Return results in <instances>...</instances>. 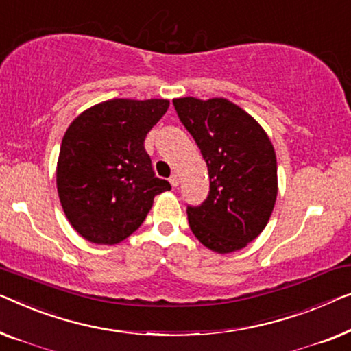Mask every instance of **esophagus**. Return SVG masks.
<instances>
[{
	"label": "esophagus",
	"mask_w": 351,
	"mask_h": 351,
	"mask_svg": "<svg viewBox=\"0 0 351 351\" xmlns=\"http://www.w3.org/2000/svg\"><path fill=\"white\" fill-rule=\"evenodd\" d=\"M170 184L173 187H178V184H180V178H178V175H171L170 176Z\"/></svg>",
	"instance_id": "1"
}]
</instances>
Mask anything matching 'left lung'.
Wrapping results in <instances>:
<instances>
[{
	"instance_id": "obj_1",
	"label": "left lung",
	"mask_w": 351,
	"mask_h": 351,
	"mask_svg": "<svg viewBox=\"0 0 351 351\" xmlns=\"http://www.w3.org/2000/svg\"><path fill=\"white\" fill-rule=\"evenodd\" d=\"M173 106L210 176L206 199L197 206L187 205L191 230L216 253L245 248L267 226L278 191L276 157L267 133L226 98H176Z\"/></svg>"
}]
</instances>
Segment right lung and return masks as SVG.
Returning <instances> with one entry per match:
<instances>
[{"label":"right lung","instance_id":"right-lung-1","mask_svg":"<svg viewBox=\"0 0 351 351\" xmlns=\"http://www.w3.org/2000/svg\"><path fill=\"white\" fill-rule=\"evenodd\" d=\"M169 100L103 101L79 114L62 140L57 189L68 221L97 245L119 243L143 224L152 200L170 191L145 149Z\"/></svg>","mask_w":351,"mask_h":351}]
</instances>
